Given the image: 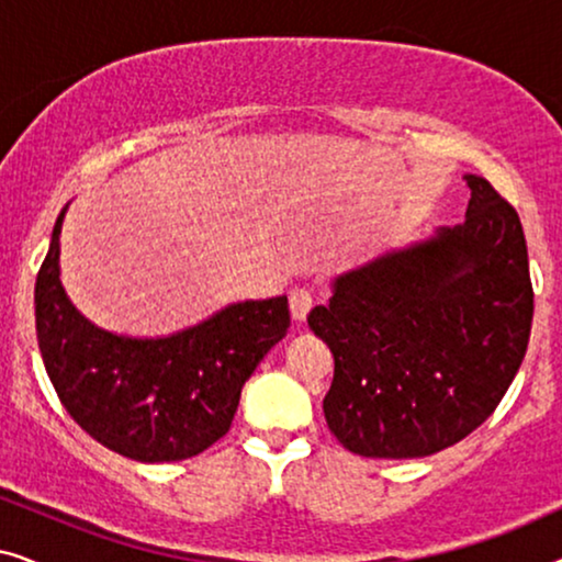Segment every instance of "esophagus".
Instances as JSON below:
<instances>
[{
  "mask_svg": "<svg viewBox=\"0 0 562 562\" xmlns=\"http://www.w3.org/2000/svg\"><path fill=\"white\" fill-rule=\"evenodd\" d=\"M312 304H314V296H312L310 289L302 286V289H294L289 294V310H291V317H294L296 322L306 319V314H310Z\"/></svg>",
  "mask_w": 562,
  "mask_h": 562,
  "instance_id": "esophagus-1",
  "label": "esophagus"
}]
</instances>
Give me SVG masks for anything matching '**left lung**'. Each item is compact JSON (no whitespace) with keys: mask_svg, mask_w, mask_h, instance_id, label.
Here are the masks:
<instances>
[{"mask_svg":"<svg viewBox=\"0 0 562 562\" xmlns=\"http://www.w3.org/2000/svg\"><path fill=\"white\" fill-rule=\"evenodd\" d=\"M465 222L437 227L333 281L310 312L335 375L329 432L363 458H425L463 440L525 360L532 281L519 214L465 173Z\"/></svg>","mask_w":562,"mask_h":562,"instance_id":"1","label":"left lung"}]
</instances>
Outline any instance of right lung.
<instances>
[{"label":"right lung","instance_id":"1","mask_svg":"<svg viewBox=\"0 0 562 562\" xmlns=\"http://www.w3.org/2000/svg\"><path fill=\"white\" fill-rule=\"evenodd\" d=\"M58 214L35 281L45 371L81 429L140 463L194 458L227 435L240 391L291 325L286 296L227 304L164 337L117 335L83 317L60 283Z\"/></svg>","mask_w":562,"mask_h":562}]
</instances>
